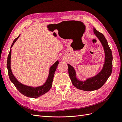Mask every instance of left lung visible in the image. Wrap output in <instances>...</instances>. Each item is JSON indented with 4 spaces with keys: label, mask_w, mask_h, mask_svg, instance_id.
<instances>
[{
    "label": "left lung",
    "mask_w": 122,
    "mask_h": 122,
    "mask_svg": "<svg viewBox=\"0 0 122 122\" xmlns=\"http://www.w3.org/2000/svg\"><path fill=\"white\" fill-rule=\"evenodd\" d=\"M94 33L102 44L105 53V61L102 69L96 75L87 78L84 81L78 80L76 77V71L72 66L68 64L70 78L73 86L80 90L93 91L101 87L107 80L112 70V50L105 36L93 28Z\"/></svg>",
    "instance_id": "1"
}]
</instances>
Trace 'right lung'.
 I'll list each match as a JSON object with an SVG mask.
<instances>
[{"instance_id": "obj_1", "label": "right lung", "mask_w": 122, "mask_h": 122, "mask_svg": "<svg viewBox=\"0 0 122 122\" xmlns=\"http://www.w3.org/2000/svg\"><path fill=\"white\" fill-rule=\"evenodd\" d=\"M20 35L14 40V41L11 45L10 49L14 45V43L16 42L17 39L19 38ZM11 53H12V50L10 49L9 55L8 56V60H7V69L8 70L9 76L10 80L11 81L15 86L17 89L19 91L20 93L23 94L25 96L36 98H38L42 95L45 94L47 92H48L51 87H52V81L53 79V77L55 71H56V68L57 67V65L59 64L58 61H57L55 63L51 66L49 69V75L48 76V78L46 80V82L42 86H41L38 87H33L24 85L22 83L18 81L12 71V69L10 67V58H11Z\"/></svg>"}]
</instances>
